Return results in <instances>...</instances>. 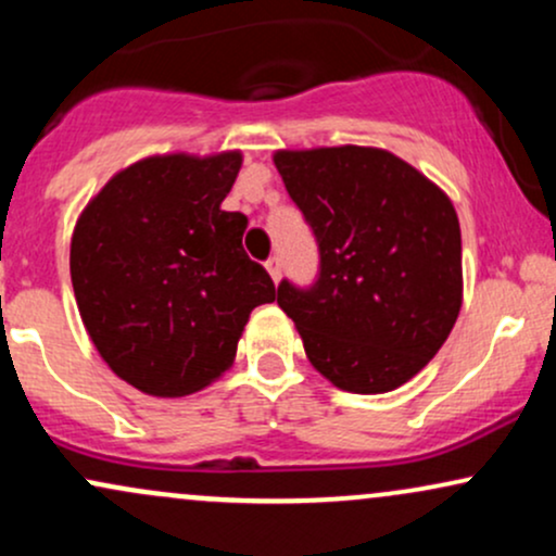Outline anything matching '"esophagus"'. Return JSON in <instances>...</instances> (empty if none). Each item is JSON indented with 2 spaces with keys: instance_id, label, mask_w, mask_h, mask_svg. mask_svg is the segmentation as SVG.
I'll return each instance as SVG.
<instances>
[{
  "instance_id": "esophagus-1",
  "label": "esophagus",
  "mask_w": 556,
  "mask_h": 556,
  "mask_svg": "<svg viewBox=\"0 0 556 556\" xmlns=\"http://www.w3.org/2000/svg\"><path fill=\"white\" fill-rule=\"evenodd\" d=\"M264 266H266V271H269V277L274 279V282H279V277H282V264H279V258L271 256Z\"/></svg>"
}]
</instances>
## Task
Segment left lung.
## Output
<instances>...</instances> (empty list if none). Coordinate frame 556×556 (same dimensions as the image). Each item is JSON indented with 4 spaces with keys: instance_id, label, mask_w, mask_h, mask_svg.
Instances as JSON below:
<instances>
[{
    "instance_id": "8db88e82",
    "label": "left lung",
    "mask_w": 556,
    "mask_h": 556,
    "mask_svg": "<svg viewBox=\"0 0 556 556\" xmlns=\"http://www.w3.org/2000/svg\"><path fill=\"white\" fill-rule=\"evenodd\" d=\"M321 251L314 290L277 303L311 366L337 389L384 394L439 353L463 305L460 222L450 195L374 146L274 151Z\"/></svg>"
}]
</instances>
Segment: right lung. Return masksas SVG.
Masks as SVG:
<instances>
[{"instance_id": "add662e5", "label": "right lung", "mask_w": 556, "mask_h": 556, "mask_svg": "<svg viewBox=\"0 0 556 556\" xmlns=\"http://www.w3.org/2000/svg\"><path fill=\"white\" fill-rule=\"evenodd\" d=\"M238 149L154 154L119 169L86 203L70 240L83 327L119 379L185 397L229 371L271 277L242 251L248 219L225 212Z\"/></svg>"}]
</instances>
